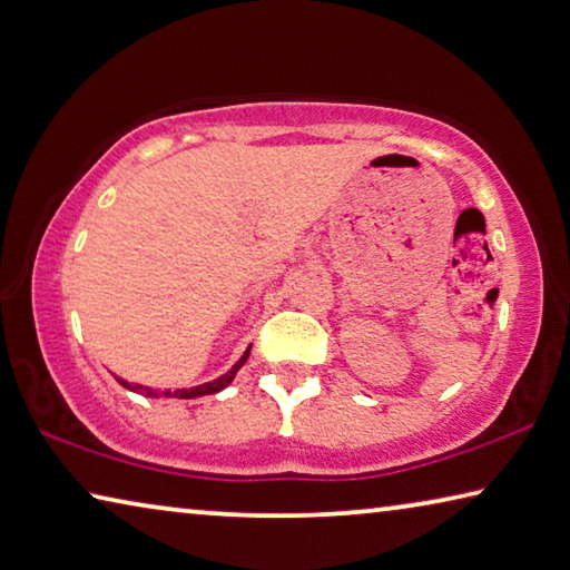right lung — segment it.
<instances>
[{
	"instance_id": "add662e5",
	"label": "right lung",
	"mask_w": 570,
	"mask_h": 570,
	"mask_svg": "<svg viewBox=\"0 0 570 570\" xmlns=\"http://www.w3.org/2000/svg\"><path fill=\"white\" fill-rule=\"evenodd\" d=\"M248 352H250V347L243 352V357L238 360L236 365H233L228 373L225 375H220L218 381H213V383H205V385H197V387H177V391H165V393H157V391H151V387H147V385H137V383H126V381H119V383H124V387H131V391H137V393H141V395H149V399H159V395H165V399H200V395H213V393H218V391H223L225 385H228L233 377H236V373L238 370L243 367V363H246L248 360Z\"/></svg>"
}]
</instances>
